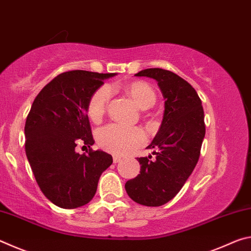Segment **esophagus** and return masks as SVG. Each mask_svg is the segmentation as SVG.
<instances>
[{"mask_svg":"<svg viewBox=\"0 0 251 251\" xmlns=\"http://www.w3.org/2000/svg\"><path fill=\"white\" fill-rule=\"evenodd\" d=\"M121 160H122V157H121V156H117V155H116V156L113 157V161H114V163H115V164H116V163H120Z\"/></svg>","mask_w":251,"mask_h":251,"instance_id":"esophagus-1","label":"esophagus"}]
</instances>
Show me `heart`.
I'll return each instance as SVG.
<instances>
[{
  "mask_svg": "<svg viewBox=\"0 0 251 251\" xmlns=\"http://www.w3.org/2000/svg\"><path fill=\"white\" fill-rule=\"evenodd\" d=\"M137 107L146 109L155 104L156 94L145 82H134L124 87ZM110 99V90L101 86L94 94L88 104V116L94 123H100L107 108ZM97 142L103 150L115 155H126L146 142V135L139 127H130L120 124H110L101 128L97 134Z\"/></svg>",
  "mask_w": 251,
  "mask_h": 251,
  "instance_id": "1",
  "label": "heart"
}]
</instances>
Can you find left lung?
<instances>
[{"label":"left lung","instance_id":"obj_1","mask_svg":"<svg viewBox=\"0 0 251 251\" xmlns=\"http://www.w3.org/2000/svg\"><path fill=\"white\" fill-rule=\"evenodd\" d=\"M135 76L154 78L165 100L163 121L147 148L152 155L141 157V174L125 184L128 196L144 206L157 207L176 196L192 175L201 155L206 128L197 92L171 71L146 69Z\"/></svg>","mask_w":251,"mask_h":251}]
</instances>
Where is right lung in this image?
Segmentation results:
<instances>
[{
    "label": "right lung",
    "mask_w": 251,
    "mask_h": 251,
    "mask_svg": "<svg viewBox=\"0 0 251 251\" xmlns=\"http://www.w3.org/2000/svg\"><path fill=\"white\" fill-rule=\"evenodd\" d=\"M116 73L87 71L62 73L34 100L25 123V152L40 188L49 201L65 209L90 202L101 173L113 163L100 150L78 154L75 147L94 144L88 104L104 79Z\"/></svg>",
    "instance_id": "1"
}]
</instances>
